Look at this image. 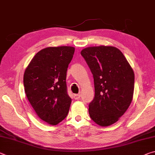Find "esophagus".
I'll list each match as a JSON object with an SVG mask.
<instances>
[{
  "label": "esophagus",
  "instance_id": "34e87169",
  "mask_svg": "<svg viewBox=\"0 0 155 155\" xmlns=\"http://www.w3.org/2000/svg\"><path fill=\"white\" fill-rule=\"evenodd\" d=\"M81 97V95L80 94H74V97L75 99H80Z\"/></svg>",
  "mask_w": 155,
  "mask_h": 155
}]
</instances>
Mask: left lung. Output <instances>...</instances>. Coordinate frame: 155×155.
<instances>
[{"mask_svg":"<svg viewBox=\"0 0 155 155\" xmlns=\"http://www.w3.org/2000/svg\"><path fill=\"white\" fill-rule=\"evenodd\" d=\"M84 58L93 74L94 97L89 104V114L101 126L114 124L130 105L134 74L124 55L114 47L83 49Z\"/></svg>","mask_w":155,"mask_h":155,"instance_id":"1","label":"left lung"}]
</instances>
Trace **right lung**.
<instances>
[{
    "label": "right lung",
    "mask_w": 155,
    "mask_h": 155,
    "mask_svg": "<svg viewBox=\"0 0 155 155\" xmlns=\"http://www.w3.org/2000/svg\"><path fill=\"white\" fill-rule=\"evenodd\" d=\"M74 48L50 47L31 59L23 77L25 92L38 117L56 125L67 117L72 99L68 94L66 75Z\"/></svg>",
    "instance_id": "1"
}]
</instances>
